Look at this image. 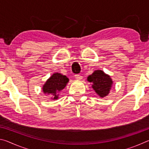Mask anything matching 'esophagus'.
Wrapping results in <instances>:
<instances>
[{
    "label": "esophagus",
    "instance_id": "obj_1",
    "mask_svg": "<svg viewBox=\"0 0 149 149\" xmlns=\"http://www.w3.org/2000/svg\"><path fill=\"white\" fill-rule=\"evenodd\" d=\"M75 78L76 79H77V80H81L82 79V76L81 75H79V74H75Z\"/></svg>",
    "mask_w": 149,
    "mask_h": 149
}]
</instances>
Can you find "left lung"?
<instances>
[{"label": "left lung", "mask_w": 149, "mask_h": 149, "mask_svg": "<svg viewBox=\"0 0 149 149\" xmlns=\"http://www.w3.org/2000/svg\"><path fill=\"white\" fill-rule=\"evenodd\" d=\"M87 80L93 83V88L100 97L108 95L112 85L110 77L101 70H96L88 76Z\"/></svg>", "instance_id": "left-lung-1"}]
</instances>
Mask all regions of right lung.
Instances as JSON below:
<instances>
[{
  "instance_id": "right-lung-1",
  "label": "right lung",
  "mask_w": 149,
  "mask_h": 149,
  "mask_svg": "<svg viewBox=\"0 0 149 149\" xmlns=\"http://www.w3.org/2000/svg\"><path fill=\"white\" fill-rule=\"evenodd\" d=\"M69 81L68 78L58 73H55L48 79L42 87V91L45 93L51 94L53 99H58V93L66 86Z\"/></svg>"
}]
</instances>
